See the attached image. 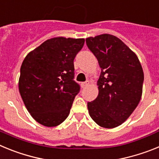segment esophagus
I'll return each instance as SVG.
<instances>
[{
	"label": "esophagus",
	"mask_w": 159,
	"mask_h": 159,
	"mask_svg": "<svg viewBox=\"0 0 159 159\" xmlns=\"http://www.w3.org/2000/svg\"><path fill=\"white\" fill-rule=\"evenodd\" d=\"M89 84V81H86V82H84L81 84V87H82L83 88H84L85 87H87Z\"/></svg>",
	"instance_id": "1"
}]
</instances>
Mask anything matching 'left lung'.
Listing matches in <instances>:
<instances>
[{"mask_svg":"<svg viewBox=\"0 0 159 159\" xmlns=\"http://www.w3.org/2000/svg\"><path fill=\"white\" fill-rule=\"evenodd\" d=\"M98 60L101 73L99 95L88 102L90 116L105 128L121 125L141 99L144 74L137 56L121 40L110 34L86 39Z\"/></svg>","mask_w":159,"mask_h":159,"instance_id":"8db88e82","label":"left lung"}]
</instances>
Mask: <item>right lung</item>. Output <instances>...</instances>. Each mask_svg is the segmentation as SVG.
<instances>
[{"label": "right lung", "instance_id": "right-lung-1", "mask_svg": "<svg viewBox=\"0 0 159 159\" xmlns=\"http://www.w3.org/2000/svg\"><path fill=\"white\" fill-rule=\"evenodd\" d=\"M84 39L56 37L29 52L20 67L19 91L32 118L45 127L67 119L80 87L74 80V59Z\"/></svg>", "mask_w": 159, "mask_h": 159}]
</instances>
